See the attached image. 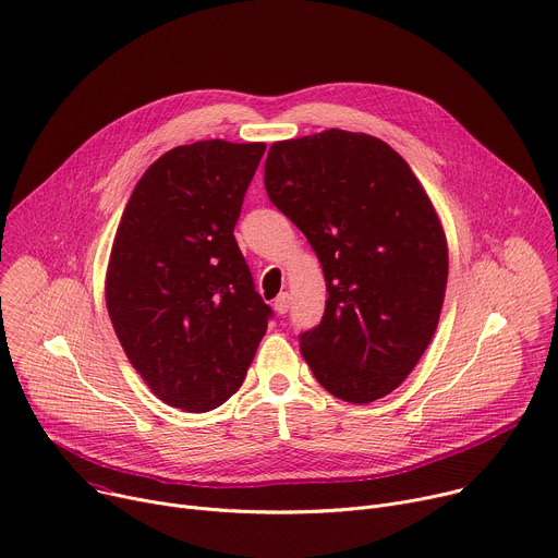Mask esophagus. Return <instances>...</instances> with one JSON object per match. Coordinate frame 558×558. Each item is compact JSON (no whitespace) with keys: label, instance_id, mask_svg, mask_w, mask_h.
<instances>
[{"label":"esophagus","instance_id":"esophagus-1","mask_svg":"<svg viewBox=\"0 0 558 558\" xmlns=\"http://www.w3.org/2000/svg\"><path fill=\"white\" fill-rule=\"evenodd\" d=\"M289 305H291V298H289V293H280V295L274 300V310H276L280 316L289 312Z\"/></svg>","mask_w":558,"mask_h":558}]
</instances>
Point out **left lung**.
Here are the masks:
<instances>
[{
    "mask_svg": "<svg viewBox=\"0 0 558 558\" xmlns=\"http://www.w3.org/2000/svg\"><path fill=\"white\" fill-rule=\"evenodd\" d=\"M265 189L323 265L325 314L300 333L316 380L356 404L391 393L432 342L447 284L425 189L389 144L340 129L271 144Z\"/></svg>",
    "mask_w": 558,
    "mask_h": 558,
    "instance_id": "1",
    "label": "left lung"
}]
</instances>
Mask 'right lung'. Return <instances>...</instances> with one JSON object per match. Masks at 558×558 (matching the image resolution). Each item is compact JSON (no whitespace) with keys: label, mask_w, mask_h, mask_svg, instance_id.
<instances>
[{"label":"right lung","mask_w":558,"mask_h":558,"mask_svg":"<svg viewBox=\"0 0 558 558\" xmlns=\"http://www.w3.org/2000/svg\"><path fill=\"white\" fill-rule=\"evenodd\" d=\"M265 148L175 146L146 169L122 214L109 316L131 365L171 408L199 414L229 400L274 316L233 235Z\"/></svg>","instance_id":"1"}]
</instances>
